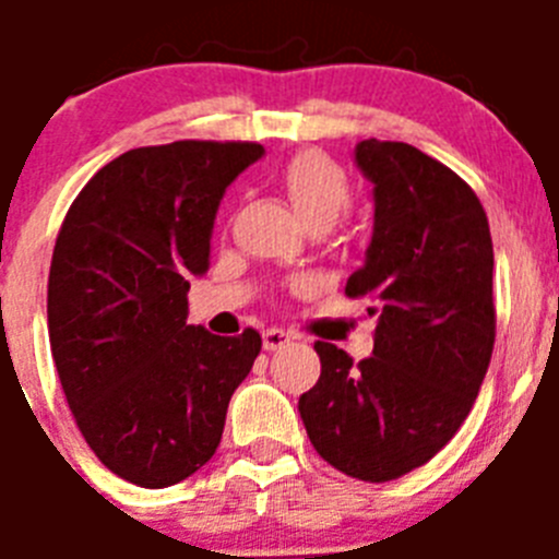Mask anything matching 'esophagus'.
<instances>
[{"label": "esophagus", "instance_id": "34e87169", "mask_svg": "<svg viewBox=\"0 0 559 559\" xmlns=\"http://www.w3.org/2000/svg\"><path fill=\"white\" fill-rule=\"evenodd\" d=\"M290 341H294V335L285 333V330H280V328H269V330H263V347L269 349V353H274V349L288 347Z\"/></svg>", "mask_w": 559, "mask_h": 559}]
</instances>
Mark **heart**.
<instances>
[{
    "mask_svg": "<svg viewBox=\"0 0 559 559\" xmlns=\"http://www.w3.org/2000/svg\"><path fill=\"white\" fill-rule=\"evenodd\" d=\"M280 185L308 226L333 224L349 201L347 170L322 151L294 153L280 170Z\"/></svg>",
    "mask_w": 559,
    "mask_h": 559,
    "instance_id": "1",
    "label": "heart"
}]
</instances>
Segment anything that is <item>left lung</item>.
I'll return each instance as SVG.
<instances>
[{
  "mask_svg": "<svg viewBox=\"0 0 559 559\" xmlns=\"http://www.w3.org/2000/svg\"><path fill=\"white\" fill-rule=\"evenodd\" d=\"M374 229L349 299L378 316L374 349L353 367L316 341L322 374L299 397L316 453L360 481L423 467L462 428L496 344L487 212L451 167L406 142L364 140Z\"/></svg>",
  "mask_w": 559,
  "mask_h": 559,
  "instance_id": "1",
  "label": "left lung"
}]
</instances>
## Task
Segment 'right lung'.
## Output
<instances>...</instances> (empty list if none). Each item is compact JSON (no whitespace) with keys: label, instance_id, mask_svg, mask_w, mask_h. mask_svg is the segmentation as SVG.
<instances>
[{"label":"right lung","instance_id":"obj_1","mask_svg":"<svg viewBox=\"0 0 559 559\" xmlns=\"http://www.w3.org/2000/svg\"><path fill=\"white\" fill-rule=\"evenodd\" d=\"M263 153L210 140L133 147L88 179L58 231L52 360L86 445L136 487L162 490L210 462L263 347L251 328L224 338L187 324L221 199Z\"/></svg>","mask_w":559,"mask_h":559}]
</instances>
